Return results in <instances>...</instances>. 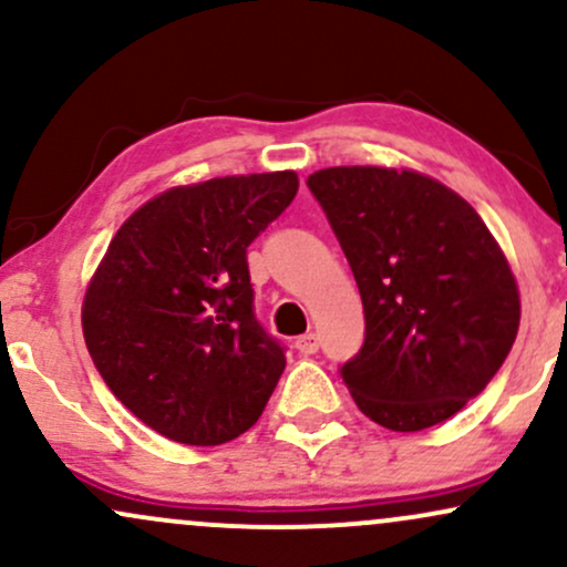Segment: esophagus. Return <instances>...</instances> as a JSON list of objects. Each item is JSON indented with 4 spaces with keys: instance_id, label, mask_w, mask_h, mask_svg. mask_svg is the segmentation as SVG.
Wrapping results in <instances>:
<instances>
[{
    "instance_id": "34e87169",
    "label": "esophagus",
    "mask_w": 567,
    "mask_h": 567,
    "mask_svg": "<svg viewBox=\"0 0 567 567\" xmlns=\"http://www.w3.org/2000/svg\"><path fill=\"white\" fill-rule=\"evenodd\" d=\"M296 349H298V354H303V357L317 354V351H320V338H317V333H306L296 341Z\"/></svg>"
}]
</instances>
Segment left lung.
Returning a JSON list of instances; mask_svg holds the SVG:
<instances>
[{
    "mask_svg": "<svg viewBox=\"0 0 567 567\" xmlns=\"http://www.w3.org/2000/svg\"><path fill=\"white\" fill-rule=\"evenodd\" d=\"M351 266L362 349L341 365L357 408L392 432L458 413L498 373L519 328L504 252L466 199L389 167H328L306 181Z\"/></svg>",
    "mask_w": 567,
    "mask_h": 567,
    "instance_id": "8db88e82",
    "label": "left lung"
}]
</instances>
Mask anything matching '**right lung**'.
<instances>
[{"mask_svg":"<svg viewBox=\"0 0 567 567\" xmlns=\"http://www.w3.org/2000/svg\"><path fill=\"white\" fill-rule=\"evenodd\" d=\"M298 192V175H226L178 186L114 234L84 292L97 373L162 437L220 445L264 413L285 347L258 322L247 247Z\"/></svg>","mask_w":567,"mask_h":567,"instance_id":"obj_1","label":"right lung"}]
</instances>
